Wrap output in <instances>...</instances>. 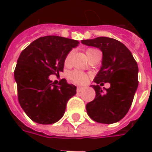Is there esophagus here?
Here are the masks:
<instances>
[{
	"label": "esophagus",
	"mask_w": 152,
	"mask_h": 152,
	"mask_svg": "<svg viewBox=\"0 0 152 152\" xmlns=\"http://www.w3.org/2000/svg\"><path fill=\"white\" fill-rule=\"evenodd\" d=\"M83 89H84L83 87H77V88H76V91H77V93H80L81 92Z\"/></svg>",
	"instance_id": "34e87169"
}]
</instances>
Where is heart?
<instances>
[{
	"mask_svg": "<svg viewBox=\"0 0 152 152\" xmlns=\"http://www.w3.org/2000/svg\"><path fill=\"white\" fill-rule=\"evenodd\" d=\"M96 51H99L98 50H95V49H88L86 50V53L87 57L89 56L91 53H94ZM71 57H72V52L67 53V55L66 56V58H65V61H64V63L65 65H67L70 62V59H71ZM69 79L74 83H76V84H80V85H83V84H86L87 81H88V79L89 77L88 76L85 74L84 72H81L80 71H74L70 73L69 75Z\"/></svg>",
	"mask_w": 152,
	"mask_h": 152,
	"instance_id": "obj_1",
	"label": "heart"
}]
</instances>
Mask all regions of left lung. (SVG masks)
Wrapping results in <instances>:
<instances>
[{
    "instance_id": "1",
    "label": "left lung",
    "mask_w": 152,
    "mask_h": 152,
    "mask_svg": "<svg viewBox=\"0 0 152 152\" xmlns=\"http://www.w3.org/2000/svg\"><path fill=\"white\" fill-rule=\"evenodd\" d=\"M81 43L99 48L102 52V66L94 77L95 99L87 103V114L93 121L113 124L127 114L138 86L137 62L121 41L100 37L83 40ZM110 83L109 89L102 91L98 86Z\"/></svg>"
}]
</instances>
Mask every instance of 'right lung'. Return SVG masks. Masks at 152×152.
Wrapping results in <instances>:
<instances>
[{
    "instance_id": "obj_1",
    "label": "right lung",
    "mask_w": 152,
    "mask_h": 152,
    "mask_svg": "<svg viewBox=\"0 0 152 152\" xmlns=\"http://www.w3.org/2000/svg\"><path fill=\"white\" fill-rule=\"evenodd\" d=\"M78 44L72 39L46 36L32 41L20 53L15 70L18 99L31 121L50 124L63 117L76 87L65 79L53 85L49 76L63 72L66 56Z\"/></svg>"
}]
</instances>
